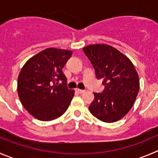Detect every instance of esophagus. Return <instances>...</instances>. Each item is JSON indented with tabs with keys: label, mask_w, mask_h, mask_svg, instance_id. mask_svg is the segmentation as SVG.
Here are the masks:
<instances>
[{
	"label": "esophagus",
	"mask_w": 158,
	"mask_h": 158,
	"mask_svg": "<svg viewBox=\"0 0 158 158\" xmlns=\"http://www.w3.org/2000/svg\"><path fill=\"white\" fill-rule=\"evenodd\" d=\"M76 91L79 93V94H82V93L85 92V90H81V89H79V88H77Z\"/></svg>",
	"instance_id": "34e87169"
}]
</instances>
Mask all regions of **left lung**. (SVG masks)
<instances>
[{
    "label": "left lung",
    "instance_id": "left-lung-1",
    "mask_svg": "<svg viewBox=\"0 0 158 158\" xmlns=\"http://www.w3.org/2000/svg\"><path fill=\"white\" fill-rule=\"evenodd\" d=\"M95 71L103 79L102 93H94L89 111L105 123H114L132 109L139 89V76L130 59L115 48L106 44L89 45L83 48Z\"/></svg>",
    "mask_w": 158,
    "mask_h": 158
}]
</instances>
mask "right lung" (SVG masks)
I'll return each mask as SVG.
<instances>
[{"label":"right lung","mask_w":158,"mask_h":158,"mask_svg":"<svg viewBox=\"0 0 158 158\" xmlns=\"http://www.w3.org/2000/svg\"><path fill=\"white\" fill-rule=\"evenodd\" d=\"M71 50L47 48L27 60L18 77V94L22 106L35 118L51 121L70 106L74 90L67 87L62 69ZM61 80L62 83L56 85Z\"/></svg>","instance_id":"right-lung-1"}]
</instances>
